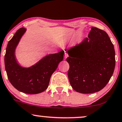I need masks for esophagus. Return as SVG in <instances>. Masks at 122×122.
Here are the masks:
<instances>
[{
    "mask_svg": "<svg viewBox=\"0 0 122 122\" xmlns=\"http://www.w3.org/2000/svg\"><path fill=\"white\" fill-rule=\"evenodd\" d=\"M67 57H68V55H67V53L66 52H65V53H64V58L66 59Z\"/></svg>",
    "mask_w": 122,
    "mask_h": 122,
    "instance_id": "obj_1",
    "label": "esophagus"
}]
</instances>
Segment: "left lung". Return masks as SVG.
<instances>
[{"instance_id":"8db88e82","label":"left lung","mask_w":122,"mask_h":122,"mask_svg":"<svg viewBox=\"0 0 122 122\" xmlns=\"http://www.w3.org/2000/svg\"><path fill=\"white\" fill-rule=\"evenodd\" d=\"M68 77L73 89L89 94L102 90L107 84L115 65V50L105 31L96 27L80 45L67 51Z\"/></svg>"}]
</instances>
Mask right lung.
<instances>
[{
    "instance_id": "add662e5",
    "label": "right lung",
    "mask_w": 122,
    "mask_h": 122,
    "mask_svg": "<svg viewBox=\"0 0 122 122\" xmlns=\"http://www.w3.org/2000/svg\"><path fill=\"white\" fill-rule=\"evenodd\" d=\"M26 29L21 28L8 42L4 63L8 80L17 90L29 94L42 93L48 88L51 76L64 58V51L46 56L29 68H24L17 64L15 51Z\"/></svg>"
}]
</instances>
